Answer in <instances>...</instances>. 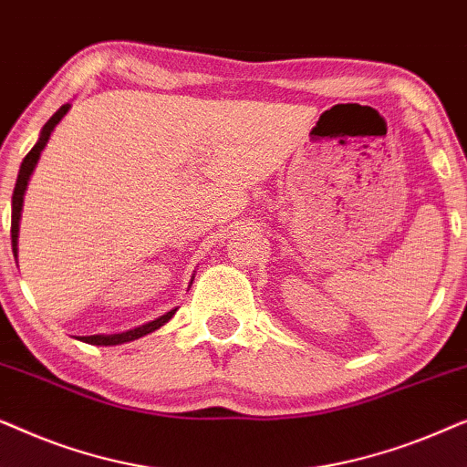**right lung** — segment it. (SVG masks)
<instances>
[{
	"instance_id": "right-lung-1",
	"label": "right lung",
	"mask_w": 467,
	"mask_h": 467,
	"mask_svg": "<svg viewBox=\"0 0 467 467\" xmlns=\"http://www.w3.org/2000/svg\"><path fill=\"white\" fill-rule=\"evenodd\" d=\"M69 108H72V104H63V106L59 108V110H57V112L53 114V117H50V119L47 120V125L42 127L40 138H37L36 146L27 152V157H25L23 163H21V170H18V178H16V184H15V193H12V227H10V234H12V253H15V259L18 257V223H21L23 197H25V191H27L29 178H31V174H34L37 161H40V155H42L44 146L48 144L50 133H53L55 127L61 123V119L66 117ZM193 278H195V276H193ZM193 278H191V285H193ZM191 285H189V286H191ZM176 310H178V308H171L170 312H165V315L155 318V321L140 325V327L120 331V334L78 336V337H76V340L87 342V344H93V347H117V344L133 342V340H138V337L149 336V334H152V331H157L159 327H163V325L168 323L170 318L176 315Z\"/></svg>"
}]
</instances>
